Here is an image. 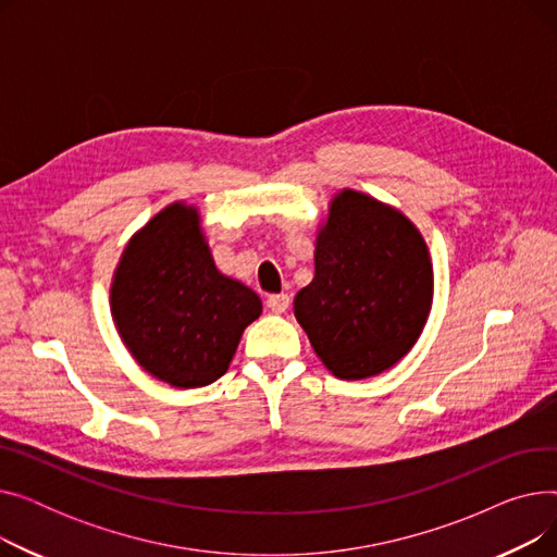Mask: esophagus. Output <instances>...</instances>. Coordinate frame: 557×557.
Masks as SVG:
<instances>
[{"instance_id":"obj_1","label":"esophagus","mask_w":557,"mask_h":557,"mask_svg":"<svg viewBox=\"0 0 557 557\" xmlns=\"http://www.w3.org/2000/svg\"><path fill=\"white\" fill-rule=\"evenodd\" d=\"M288 305H290V298L286 294H273L267 298V307L275 313H284L288 309Z\"/></svg>"}]
</instances>
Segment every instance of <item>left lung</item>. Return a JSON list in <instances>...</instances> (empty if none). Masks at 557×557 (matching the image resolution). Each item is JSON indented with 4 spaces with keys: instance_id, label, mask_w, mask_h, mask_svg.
Segmentation results:
<instances>
[{
    "instance_id": "obj_1",
    "label": "left lung",
    "mask_w": 557,
    "mask_h": 557,
    "mask_svg": "<svg viewBox=\"0 0 557 557\" xmlns=\"http://www.w3.org/2000/svg\"><path fill=\"white\" fill-rule=\"evenodd\" d=\"M433 267L418 227L391 205L343 189L315 239V275L294 300L315 355L338 379L393 368L420 338Z\"/></svg>"
}]
</instances>
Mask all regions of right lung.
<instances>
[{"label":"right lung","mask_w":557,"mask_h":557,"mask_svg":"<svg viewBox=\"0 0 557 557\" xmlns=\"http://www.w3.org/2000/svg\"><path fill=\"white\" fill-rule=\"evenodd\" d=\"M110 309L146 372L175 388H198L225 374L261 300L219 273L196 208L173 202L128 242L114 271Z\"/></svg>","instance_id":"1"}]
</instances>
